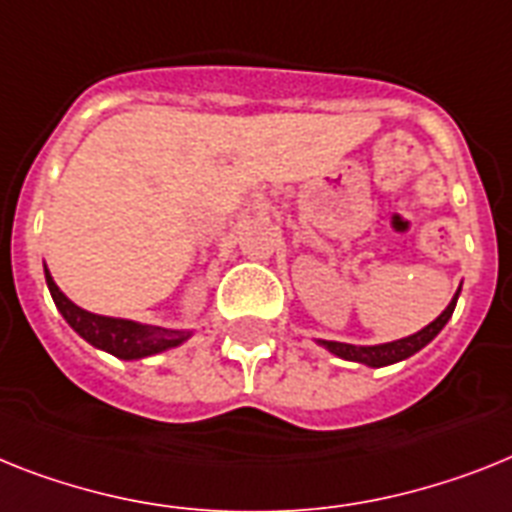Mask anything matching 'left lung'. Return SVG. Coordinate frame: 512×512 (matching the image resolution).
Listing matches in <instances>:
<instances>
[{
  "mask_svg": "<svg viewBox=\"0 0 512 512\" xmlns=\"http://www.w3.org/2000/svg\"><path fill=\"white\" fill-rule=\"evenodd\" d=\"M458 293H455V298L450 301V306H447L445 311H442L432 324H429V327H424L421 332H416V335L411 337H403V340H395V342H384V345H371V348H358V345H348V342H329V340H322V345L329 350V353H335V356L345 358V361H358V363H366V366H387V363L403 361V358L418 353V350L424 348L426 342H432L434 337L439 335V329L445 327L447 319L453 316L455 303H458Z\"/></svg>",
  "mask_w": 512,
  "mask_h": 512,
  "instance_id": "1",
  "label": "left lung"
}]
</instances>
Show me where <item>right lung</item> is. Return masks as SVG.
Returning a JSON list of instances; mask_svg holds the SVG:
<instances>
[{
	"label": "right lung",
	"instance_id": "right-lung-1",
	"mask_svg": "<svg viewBox=\"0 0 512 512\" xmlns=\"http://www.w3.org/2000/svg\"><path fill=\"white\" fill-rule=\"evenodd\" d=\"M46 285H49V293H52L54 303H57L59 314L65 316V322L83 340H88L96 348L107 350L112 356L125 358V361L154 356V353H162L167 348H175V345H180L190 335V332H180V329L149 327V324L109 319V316L83 311V308H78L73 301H67L65 295H62V290L54 285L49 269H46Z\"/></svg>",
	"mask_w": 512,
	"mask_h": 512
}]
</instances>
